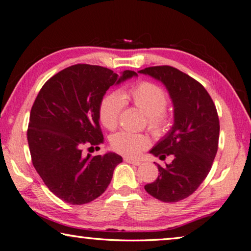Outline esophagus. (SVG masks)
Wrapping results in <instances>:
<instances>
[{"label":"esophagus","mask_w":251,"mask_h":251,"mask_svg":"<svg viewBox=\"0 0 251 251\" xmlns=\"http://www.w3.org/2000/svg\"><path fill=\"white\" fill-rule=\"evenodd\" d=\"M124 160L127 163H130V165H134V166H139L141 165V162L138 160H134V159H130V158H124Z\"/></svg>","instance_id":"1"}]
</instances>
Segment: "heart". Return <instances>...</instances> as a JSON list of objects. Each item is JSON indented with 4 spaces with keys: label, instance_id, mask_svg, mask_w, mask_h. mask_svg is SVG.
I'll list each match as a JSON object with an SVG mask.
<instances>
[{
    "label": "heart",
    "instance_id": "obj_1",
    "mask_svg": "<svg viewBox=\"0 0 251 251\" xmlns=\"http://www.w3.org/2000/svg\"><path fill=\"white\" fill-rule=\"evenodd\" d=\"M125 101L131 102L148 116V126L153 133L162 134L170 127L171 120L165 112L169 98L165 90L152 82L144 81L124 91L123 94L113 91L104 95L100 102L99 117L107 129L113 130L117 127ZM110 143L114 151L127 157H136L149 147L150 138L146 134L121 130L112 136Z\"/></svg>",
    "mask_w": 251,
    "mask_h": 251
}]
</instances>
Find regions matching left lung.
<instances>
[{
    "mask_svg": "<svg viewBox=\"0 0 251 251\" xmlns=\"http://www.w3.org/2000/svg\"><path fill=\"white\" fill-rule=\"evenodd\" d=\"M139 74L161 81L175 107V124L150 153L169 165H158L159 176L145 190L157 200L175 203L190 197L207 176L216 156L220 120L212 98L204 86L170 66L148 67Z\"/></svg>",
    "mask_w": 251,
    "mask_h": 251,
    "instance_id": "1",
    "label": "left lung"
}]
</instances>
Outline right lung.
Masks as SVG:
<instances>
[{
    "label": "right lung",
    "mask_w": 251,
    "mask_h": 251,
    "mask_svg": "<svg viewBox=\"0 0 251 251\" xmlns=\"http://www.w3.org/2000/svg\"><path fill=\"white\" fill-rule=\"evenodd\" d=\"M134 75L131 70L120 76L107 68L79 63L58 72L40 89L30 111L27 140L36 171L62 201L92 202L111 183L123 158L114 152L85 156L83 147L104 143L100 102L113 84Z\"/></svg>",
    "instance_id": "1"
}]
</instances>
